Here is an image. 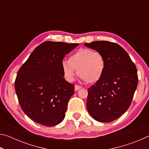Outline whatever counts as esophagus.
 <instances>
[{"label":"esophagus","mask_w":149,"mask_h":149,"mask_svg":"<svg viewBox=\"0 0 149 149\" xmlns=\"http://www.w3.org/2000/svg\"><path fill=\"white\" fill-rule=\"evenodd\" d=\"M82 87L80 86V85H75V91H78L80 89H81Z\"/></svg>","instance_id":"1"}]
</instances>
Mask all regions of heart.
Returning a JSON list of instances; mask_svg holds the SVG:
<instances>
[{
	"label": "heart",
	"mask_w": 149,
	"mask_h": 149,
	"mask_svg": "<svg viewBox=\"0 0 149 149\" xmlns=\"http://www.w3.org/2000/svg\"><path fill=\"white\" fill-rule=\"evenodd\" d=\"M63 74L70 81L74 80L75 71L87 84H95L101 79L106 69V61L102 53L82 48L69 57L68 62L62 64Z\"/></svg>",
	"instance_id": "1"
}]
</instances>
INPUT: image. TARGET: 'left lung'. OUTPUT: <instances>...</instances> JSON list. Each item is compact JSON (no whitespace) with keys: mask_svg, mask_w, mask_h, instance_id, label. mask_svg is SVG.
<instances>
[{"mask_svg":"<svg viewBox=\"0 0 149 149\" xmlns=\"http://www.w3.org/2000/svg\"><path fill=\"white\" fill-rule=\"evenodd\" d=\"M85 45L104 56L106 69L88 89L87 108L100 122H111L127 111L138 84L137 68L127 52L115 42L93 41Z\"/></svg>","mask_w":149,"mask_h":149,"instance_id":"obj_1","label":"left lung"}]
</instances>
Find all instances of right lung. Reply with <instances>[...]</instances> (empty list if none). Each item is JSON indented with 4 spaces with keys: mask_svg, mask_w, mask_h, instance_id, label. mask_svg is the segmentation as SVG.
<instances>
[{
    "mask_svg": "<svg viewBox=\"0 0 149 149\" xmlns=\"http://www.w3.org/2000/svg\"><path fill=\"white\" fill-rule=\"evenodd\" d=\"M78 45L45 41L35 48L18 70L15 80L17 99L34 122L51 127L64 120L75 87L64 79L62 60Z\"/></svg>",
    "mask_w": 149,
    "mask_h": 149,
    "instance_id": "add662e5",
    "label": "right lung"
}]
</instances>
